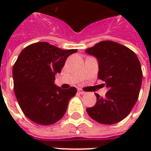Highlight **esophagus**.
I'll return each mask as SVG.
<instances>
[{"mask_svg": "<svg viewBox=\"0 0 151 151\" xmlns=\"http://www.w3.org/2000/svg\"><path fill=\"white\" fill-rule=\"evenodd\" d=\"M78 93H79V94H81V95H84L85 93V92L82 91V90H81V89H78Z\"/></svg>", "mask_w": 151, "mask_h": 151, "instance_id": "esophagus-1", "label": "esophagus"}]
</instances>
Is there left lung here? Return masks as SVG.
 Returning <instances> with one entry per match:
<instances>
[{
	"label": "left lung",
	"instance_id": "8db88e82",
	"mask_svg": "<svg viewBox=\"0 0 151 151\" xmlns=\"http://www.w3.org/2000/svg\"><path fill=\"white\" fill-rule=\"evenodd\" d=\"M85 52L99 63L98 78L108 88L104 98L96 93V103L88 114L100 124H113L129 114L138 99L143 72L137 55L131 49L111 41H103Z\"/></svg>",
	"mask_w": 151,
	"mask_h": 151
}]
</instances>
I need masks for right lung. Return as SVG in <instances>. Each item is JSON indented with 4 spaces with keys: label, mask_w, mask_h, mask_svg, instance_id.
<instances>
[{
    "label": "right lung",
    "mask_w": 151,
    "mask_h": 151,
    "mask_svg": "<svg viewBox=\"0 0 151 151\" xmlns=\"http://www.w3.org/2000/svg\"><path fill=\"white\" fill-rule=\"evenodd\" d=\"M77 49L63 50L48 42H37L21 52L12 69L14 91L22 112L30 121L52 124L63 117L75 87L62 89L54 84L66 59Z\"/></svg>",
    "instance_id": "1"
}]
</instances>
